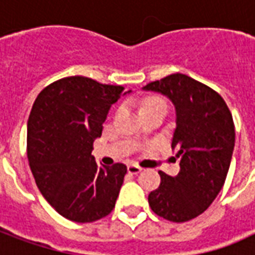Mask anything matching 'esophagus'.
Here are the masks:
<instances>
[{
    "instance_id": "esophagus-1",
    "label": "esophagus",
    "mask_w": 255,
    "mask_h": 255,
    "mask_svg": "<svg viewBox=\"0 0 255 255\" xmlns=\"http://www.w3.org/2000/svg\"><path fill=\"white\" fill-rule=\"evenodd\" d=\"M127 169L128 172H129V173H132V175H136V173H139V172L142 171V168H140L139 165H136V164H129Z\"/></svg>"
}]
</instances>
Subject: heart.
<instances>
[{"label":"heart","mask_w":255,"mask_h":255,"mask_svg":"<svg viewBox=\"0 0 255 255\" xmlns=\"http://www.w3.org/2000/svg\"><path fill=\"white\" fill-rule=\"evenodd\" d=\"M157 104H164V101L161 100V98H157V97H149V98L144 100L142 108H146V106L150 105H157ZM164 105H165V104H164Z\"/></svg>","instance_id":"obj_1"}]
</instances>
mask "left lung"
<instances>
[{
  "label": "left lung",
  "mask_w": 255,
  "mask_h": 255,
  "mask_svg": "<svg viewBox=\"0 0 255 255\" xmlns=\"http://www.w3.org/2000/svg\"><path fill=\"white\" fill-rule=\"evenodd\" d=\"M143 90L168 97L176 109L172 147L180 172H164L160 187L149 194L151 210L162 219L184 223L210 206L224 186L235 146V126L219 93L183 73L146 84Z\"/></svg>",
  "instance_id": "1"
}]
</instances>
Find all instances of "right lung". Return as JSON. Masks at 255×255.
<instances>
[{"label":"right lung","instance_id":"add662e5","mask_svg":"<svg viewBox=\"0 0 255 255\" xmlns=\"http://www.w3.org/2000/svg\"><path fill=\"white\" fill-rule=\"evenodd\" d=\"M127 93L122 86L69 76L36 97L27 124V157L41 194L65 219L93 223L116 205L127 166H98L91 151L111 106Z\"/></svg>","mask_w":255,"mask_h":255}]
</instances>
